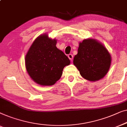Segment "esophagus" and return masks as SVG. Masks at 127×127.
<instances>
[{"mask_svg":"<svg viewBox=\"0 0 127 127\" xmlns=\"http://www.w3.org/2000/svg\"><path fill=\"white\" fill-rule=\"evenodd\" d=\"M68 57L69 59L72 61V59H73V55L72 54H69L68 55Z\"/></svg>","mask_w":127,"mask_h":127,"instance_id":"1","label":"esophagus"}]
</instances>
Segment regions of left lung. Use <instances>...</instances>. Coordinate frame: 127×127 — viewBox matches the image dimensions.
<instances>
[{"label":"left lung","mask_w":127,"mask_h":127,"mask_svg":"<svg viewBox=\"0 0 127 127\" xmlns=\"http://www.w3.org/2000/svg\"><path fill=\"white\" fill-rule=\"evenodd\" d=\"M81 75L95 82L106 75L111 64V56L106 48L95 39H86L80 42L78 54L73 61Z\"/></svg>","instance_id":"1"}]
</instances>
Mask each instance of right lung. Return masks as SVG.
Here are the masks:
<instances>
[{"label": "right lung", "mask_w": 127, "mask_h": 127, "mask_svg": "<svg viewBox=\"0 0 127 127\" xmlns=\"http://www.w3.org/2000/svg\"><path fill=\"white\" fill-rule=\"evenodd\" d=\"M57 40L41 35L34 41L25 56V66L30 78L42 86H52L59 80L63 68L70 64L64 53L57 48Z\"/></svg>", "instance_id": "1"}]
</instances>
